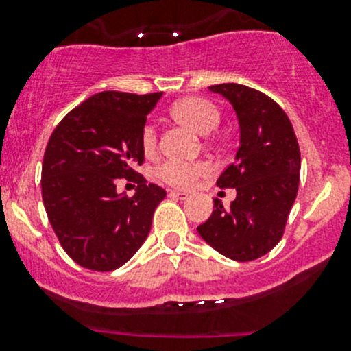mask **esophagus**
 <instances>
[{
    "mask_svg": "<svg viewBox=\"0 0 351 351\" xmlns=\"http://www.w3.org/2000/svg\"><path fill=\"white\" fill-rule=\"evenodd\" d=\"M168 197L169 198H176V200H185V198H189V195H186V193L176 192V190H169Z\"/></svg>",
    "mask_w": 351,
    "mask_h": 351,
    "instance_id": "1",
    "label": "esophagus"
}]
</instances>
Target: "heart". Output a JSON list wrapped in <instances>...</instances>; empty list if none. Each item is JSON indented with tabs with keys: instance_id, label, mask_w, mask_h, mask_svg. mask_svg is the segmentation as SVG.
Returning a JSON list of instances; mask_svg holds the SVG:
<instances>
[{
	"instance_id": "heart-1",
	"label": "heart",
	"mask_w": 351,
	"mask_h": 351,
	"mask_svg": "<svg viewBox=\"0 0 351 351\" xmlns=\"http://www.w3.org/2000/svg\"><path fill=\"white\" fill-rule=\"evenodd\" d=\"M171 117L176 122L198 134H207L215 129L221 120V110L210 100L200 97H186L173 105ZM139 146L146 156H153L158 151V132L153 123H144L141 127ZM208 171H210V166L204 161L180 162L169 159L159 165L156 175L159 180L176 189H190L202 176L208 175Z\"/></svg>"
}]
</instances>
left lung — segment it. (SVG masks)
I'll use <instances>...</instances> for the list:
<instances>
[{
	"instance_id": "8db88e82",
	"label": "left lung",
	"mask_w": 351,
	"mask_h": 351,
	"mask_svg": "<svg viewBox=\"0 0 351 351\" xmlns=\"http://www.w3.org/2000/svg\"><path fill=\"white\" fill-rule=\"evenodd\" d=\"M234 107L241 127L236 161L219 176V189H236L226 208L197 228L215 251L236 261H251L274 250L284 236L300 180V149L284 108L268 95L238 83L212 84Z\"/></svg>"
}]
</instances>
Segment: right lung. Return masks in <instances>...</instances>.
<instances>
[{"mask_svg":"<svg viewBox=\"0 0 351 351\" xmlns=\"http://www.w3.org/2000/svg\"><path fill=\"white\" fill-rule=\"evenodd\" d=\"M162 93H97L51 134L42 161V200L64 251L81 267L112 271L136 254L151 231L165 189L134 169L143 165L141 127ZM117 178L138 183L116 195Z\"/></svg>","mask_w":351,"mask_h":351,"instance_id":"add662e5","label":"right lung"}]
</instances>
